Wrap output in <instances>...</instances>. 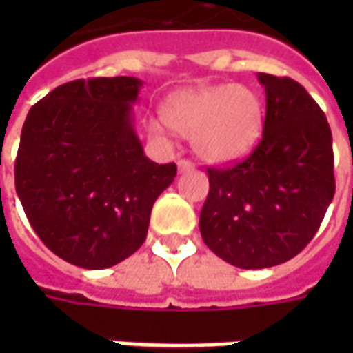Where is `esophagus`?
Masks as SVG:
<instances>
[{
  "label": "esophagus",
  "instance_id": "34e87169",
  "mask_svg": "<svg viewBox=\"0 0 353 353\" xmlns=\"http://www.w3.org/2000/svg\"><path fill=\"white\" fill-rule=\"evenodd\" d=\"M177 170H179V172H189V170H194V164H192L191 161L179 159V161H177Z\"/></svg>",
  "mask_w": 353,
  "mask_h": 353
}]
</instances>
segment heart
Here are the masks:
<instances>
[{"label": "heart", "instance_id": "b5f03b06", "mask_svg": "<svg viewBox=\"0 0 353 353\" xmlns=\"http://www.w3.org/2000/svg\"><path fill=\"white\" fill-rule=\"evenodd\" d=\"M164 123L192 139L200 159L215 164L234 162L252 153L263 134L265 109L259 94L245 85H215L174 94L162 108ZM149 132L166 138L161 121H149Z\"/></svg>", "mask_w": 353, "mask_h": 353}]
</instances>
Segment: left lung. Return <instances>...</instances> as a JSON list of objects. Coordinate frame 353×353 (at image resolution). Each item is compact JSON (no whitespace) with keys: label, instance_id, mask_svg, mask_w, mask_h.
Returning a JSON list of instances; mask_svg holds the SVG:
<instances>
[{"label":"left lung","instance_id":"left-lung-1","mask_svg":"<svg viewBox=\"0 0 353 353\" xmlns=\"http://www.w3.org/2000/svg\"><path fill=\"white\" fill-rule=\"evenodd\" d=\"M265 87L263 139L244 162L210 168L200 234L238 268L293 259L318 232L334 196L333 136L303 85L257 73Z\"/></svg>","mask_w":353,"mask_h":353}]
</instances>
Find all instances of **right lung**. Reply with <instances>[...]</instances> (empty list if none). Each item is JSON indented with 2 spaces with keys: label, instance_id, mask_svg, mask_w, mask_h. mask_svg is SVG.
Wrapping results in <instances>:
<instances>
[{
  "label": "right lung",
  "instance_id": "right-lung-1",
  "mask_svg": "<svg viewBox=\"0 0 353 353\" xmlns=\"http://www.w3.org/2000/svg\"><path fill=\"white\" fill-rule=\"evenodd\" d=\"M143 81L60 85L30 109L14 187L35 234L60 259L100 270L145 242L151 210L176 164L147 159L134 126Z\"/></svg>",
  "mask_w": 353,
  "mask_h": 353
}]
</instances>
